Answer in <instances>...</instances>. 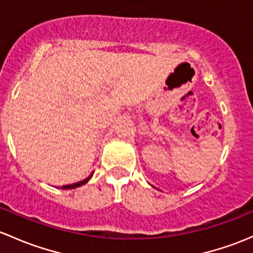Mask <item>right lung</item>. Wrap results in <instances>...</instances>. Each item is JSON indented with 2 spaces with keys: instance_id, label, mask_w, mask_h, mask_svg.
<instances>
[{
  "instance_id": "obj_1",
  "label": "right lung",
  "mask_w": 253,
  "mask_h": 253,
  "mask_svg": "<svg viewBox=\"0 0 253 253\" xmlns=\"http://www.w3.org/2000/svg\"><path fill=\"white\" fill-rule=\"evenodd\" d=\"M92 175H93V172L91 174L88 175V177L86 178V179H84V180H81V182H78V183H73V184H69V185H64L63 187V189H75V188H78V187H81V185H84V184H86L87 182H88L89 179H91L92 178Z\"/></svg>"
}]
</instances>
